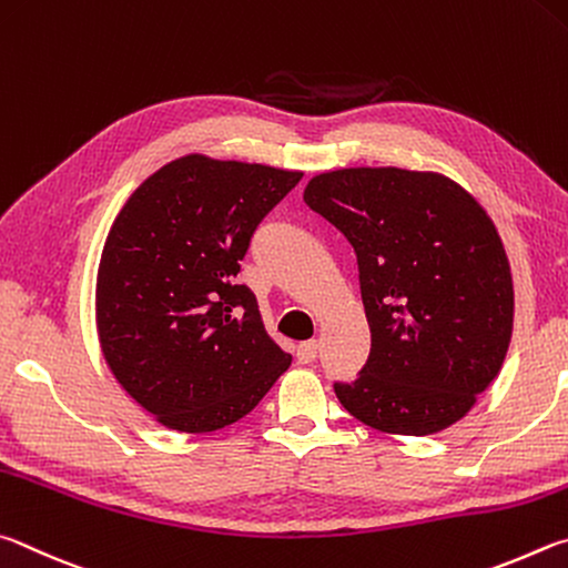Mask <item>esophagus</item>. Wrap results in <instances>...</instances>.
I'll use <instances>...</instances> for the list:
<instances>
[{"label": "esophagus", "instance_id": "esophagus-1", "mask_svg": "<svg viewBox=\"0 0 568 568\" xmlns=\"http://www.w3.org/2000/svg\"><path fill=\"white\" fill-rule=\"evenodd\" d=\"M316 354H320V342H304L300 344V349H296V359H300V364H312L316 359Z\"/></svg>", "mask_w": 568, "mask_h": 568}]
</instances>
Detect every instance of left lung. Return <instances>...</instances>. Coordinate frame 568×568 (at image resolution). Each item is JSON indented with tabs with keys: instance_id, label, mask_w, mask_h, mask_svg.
Wrapping results in <instances>:
<instances>
[{
	"instance_id": "1",
	"label": "left lung",
	"mask_w": 568,
	"mask_h": 568,
	"mask_svg": "<svg viewBox=\"0 0 568 568\" xmlns=\"http://www.w3.org/2000/svg\"><path fill=\"white\" fill-rule=\"evenodd\" d=\"M304 202L349 239L372 352L334 384L354 419L426 436L469 414L499 374L514 284L484 206L436 172L354 166L314 176Z\"/></svg>"
}]
</instances>
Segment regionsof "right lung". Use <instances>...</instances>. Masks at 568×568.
<instances>
[{
    "mask_svg": "<svg viewBox=\"0 0 568 568\" xmlns=\"http://www.w3.org/2000/svg\"><path fill=\"white\" fill-rule=\"evenodd\" d=\"M300 179L186 154L144 179L109 229L99 344L124 392L169 429H224L290 369L236 276L254 229Z\"/></svg>",
    "mask_w": 568,
    "mask_h": 568,
    "instance_id": "add662e5",
    "label": "right lung"
}]
</instances>
